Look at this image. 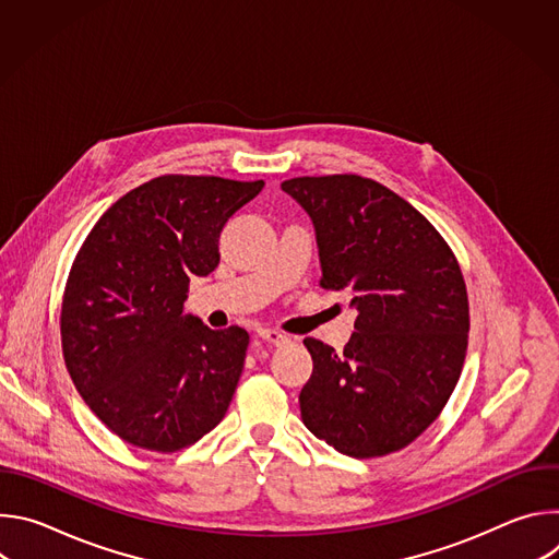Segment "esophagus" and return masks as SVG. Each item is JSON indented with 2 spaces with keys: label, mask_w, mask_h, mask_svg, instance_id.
<instances>
[{
  "label": "esophagus",
  "mask_w": 559,
  "mask_h": 559,
  "mask_svg": "<svg viewBox=\"0 0 559 559\" xmlns=\"http://www.w3.org/2000/svg\"><path fill=\"white\" fill-rule=\"evenodd\" d=\"M259 338H263L265 343H270V345H274V347H281V345H287V343H289V338H287L285 334H281V332H276V330H270V328H261V330H259Z\"/></svg>",
  "instance_id": "34e87169"
}]
</instances>
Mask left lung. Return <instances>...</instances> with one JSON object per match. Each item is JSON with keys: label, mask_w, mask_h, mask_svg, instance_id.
<instances>
[{"label": "left lung", "mask_w": 559, "mask_h": 559, "mask_svg": "<svg viewBox=\"0 0 559 559\" xmlns=\"http://www.w3.org/2000/svg\"><path fill=\"white\" fill-rule=\"evenodd\" d=\"M311 218L321 285L345 292L354 334L338 354L305 338V427L336 451L376 457L414 442L453 393L468 336L460 265L405 199L358 175L281 183Z\"/></svg>", "instance_id": "1"}]
</instances>
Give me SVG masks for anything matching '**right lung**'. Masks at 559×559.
Wrapping results in <instances>:
<instances>
[{
    "label": "right lung",
    "mask_w": 559,
    "mask_h": 559,
    "mask_svg": "<svg viewBox=\"0 0 559 559\" xmlns=\"http://www.w3.org/2000/svg\"><path fill=\"white\" fill-rule=\"evenodd\" d=\"M263 181L156 177L121 197L79 250L61 302L68 373L121 440L158 453L194 444L225 416L250 336L183 313L192 276Z\"/></svg>",
    "instance_id": "right-lung-1"
}]
</instances>
